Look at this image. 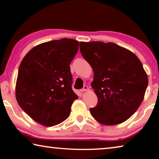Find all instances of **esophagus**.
<instances>
[{
	"instance_id": "1",
	"label": "esophagus",
	"mask_w": 159,
	"mask_h": 159,
	"mask_svg": "<svg viewBox=\"0 0 159 159\" xmlns=\"http://www.w3.org/2000/svg\"><path fill=\"white\" fill-rule=\"evenodd\" d=\"M88 89V87L87 85H84V87H83V88H82L81 90H80V92H85V91H86Z\"/></svg>"
}]
</instances>
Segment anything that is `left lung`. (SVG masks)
I'll return each instance as SVG.
<instances>
[{
  "label": "left lung",
  "mask_w": 159,
  "mask_h": 159,
  "mask_svg": "<svg viewBox=\"0 0 159 159\" xmlns=\"http://www.w3.org/2000/svg\"><path fill=\"white\" fill-rule=\"evenodd\" d=\"M80 50L94 72L91 86L98 102L90 109L92 116L106 125L125 121L139 108L148 85L140 60L110 42H80Z\"/></svg>",
  "instance_id": "left-lung-1"
}]
</instances>
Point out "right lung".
<instances>
[{
    "mask_svg": "<svg viewBox=\"0 0 159 159\" xmlns=\"http://www.w3.org/2000/svg\"><path fill=\"white\" fill-rule=\"evenodd\" d=\"M79 41L63 39L39 44L19 67L15 96L19 105L35 121L54 126L69 116L78 96L71 88V62Z\"/></svg>",
    "mask_w": 159,
    "mask_h": 159,
    "instance_id": "obj_1",
    "label": "right lung"
}]
</instances>
